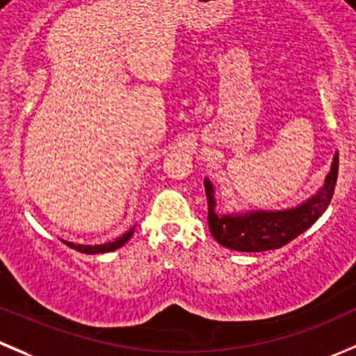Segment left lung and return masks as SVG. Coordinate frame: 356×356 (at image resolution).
I'll list each match as a JSON object with an SVG mask.
<instances>
[{"instance_id":"obj_1","label":"left lung","mask_w":356,"mask_h":356,"mask_svg":"<svg viewBox=\"0 0 356 356\" xmlns=\"http://www.w3.org/2000/svg\"><path fill=\"white\" fill-rule=\"evenodd\" d=\"M339 154L334 156L323 186L298 207L284 210H247L219 213L213 184L205 177L203 186L209 205V229L217 243L238 252H264L282 248L305 233L327 210L337 182Z\"/></svg>"}]
</instances>
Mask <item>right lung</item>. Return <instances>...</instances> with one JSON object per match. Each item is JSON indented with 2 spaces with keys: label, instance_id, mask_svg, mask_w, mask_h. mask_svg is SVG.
I'll list each match as a JSON object with an SVG mask.
<instances>
[{
  "label": "right lung",
  "instance_id": "1",
  "mask_svg": "<svg viewBox=\"0 0 356 356\" xmlns=\"http://www.w3.org/2000/svg\"><path fill=\"white\" fill-rule=\"evenodd\" d=\"M134 229H136V226L130 227L127 233H123L122 236H118L116 240L113 241H108V243H101V245H81V243H74V241H67V240H62V243H65L67 247L74 248L76 252H81V254H106V252H113L116 250V248L123 247V245L127 243V241L132 238L134 234Z\"/></svg>",
  "mask_w": 356,
  "mask_h": 356
}]
</instances>
